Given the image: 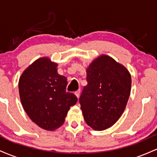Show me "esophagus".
I'll return each mask as SVG.
<instances>
[{"mask_svg":"<svg viewBox=\"0 0 157 157\" xmlns=\"http://www.w3.org/2000/svg\"><path fill=\"white\" fill-rule=\"evenodd\" d=\"M80 89L77 90V91H75V94L76 95L77 98H79V97H80Z\"/></svg>","mask_w":157,"mask_h":157,"instance_id":"34e87169","label":"esophagus"}]
</instances>
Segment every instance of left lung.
<instances>
[{
  "label": "left lung",
  "mask_w": 157,
  "mask_h": 157,
  "mask_svg": "<svg viewBox=\"0 0 157 157\" xmlns=\"http://www.w3.org/2000/svg\"><path fill=\"white\" fill-rule=\"evenodd\" d=\"M86 75L88 84L79 100L83 118L94 130H105L116 123L125 111L131 94V75L106 55L94 60Z\"/></svg>",
  "instance_id": "8db88e82"
}]
</instances>
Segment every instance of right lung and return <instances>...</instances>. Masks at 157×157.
I'll return each mask as SVG.
<instances>
[{"instance_id": "1", "label": "right lung", "mask_w": 157, "mask_h": 157, "mask_svg": "<svg viewBox=\"0 0 157 157\" xmlns=\"http://www.w3.org/2000/svg\"><path fill=\"white\" fill-rule=\"evenodd\" d=\"M57 63L46 57L29 66L19 79V94L29 117L40 128L55 131L64 123L70 107L77 103L66 91L67 78L57 73Z\"/></svg>"}]
</instances>
